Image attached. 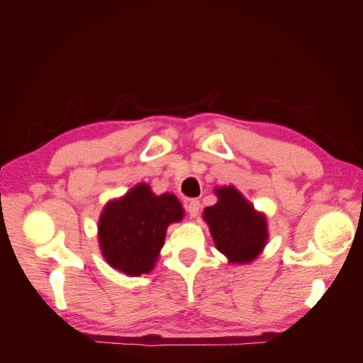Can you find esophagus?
Masks as SVG:
<instances>
[{
    "instance_id": "34e87169",
    "label": "esophagus",
    "mask_w": 363,
    "mask_h": 363,
    "mask_svg": "<svg viewBox=\"0 0 363 363\" xmlns=\"http://www.w3.org/2000/svg\"><path fill=\"white\" fill-rule=\"evenodd\" d=\"M200 207H201V204H200V201H196V200H192L189 204H188V212H189V215L192 216V218H195L196 215L200 213Z\"/></svg>"
}]
</instances>
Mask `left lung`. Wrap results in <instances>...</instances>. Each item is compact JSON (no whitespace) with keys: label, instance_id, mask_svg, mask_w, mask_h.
Masks as SVG:
<instances>
[{"label":"left lung","instance_id":"1","mask_svg":"<svg viewBox=\"0 0 363 363\" xmlns=\"http://www.w3.org/2000/svg\"><path fill=\"white\" fill-rule=\"evenodd\" d=\"M218 203L206 207L204 221L211 230L218 251L230 263H248L255 260L267 245L268 224L263 213L255 211L233 186L216 188Z\"/></svg>","mask_w":363,"mask_h":363}]
</instances>
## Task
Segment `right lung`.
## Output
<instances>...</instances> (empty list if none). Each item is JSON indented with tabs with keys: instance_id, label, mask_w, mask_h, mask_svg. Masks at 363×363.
I'll return each instance as SVG.
<instances>
[{
	"instance_id": "right-lung-1",
	"label": "right lung",
	"mask_w": 363,
	"mask_h": 363,
	"mask_svg": "<svg viewBox=\"0 0 363 363\" xmlns=\"http://www.w3.org/2000/svg\"><path fill=\"white\" fill-rule=\"evenodd\" d=\"M184 211L172 194L155 195L147 183L108 201L98 223L103 257L112 268L131 277L155 268L167 228L183 219Z\"/></svg>"
}]
</instances>
